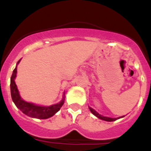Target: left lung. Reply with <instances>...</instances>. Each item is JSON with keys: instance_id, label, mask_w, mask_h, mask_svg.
I'll return each instance as SVG.
<instances>
[{"instance_id": "8db88e82", "label": "left lung", "mask_w": 151, "mask_h": 151, "mask_svg": "<svg viewBox=\"0 0 151 151\" xmlns=\"http://www.w3.org/2000/svg\"><path fill=\"white\" fill-rule=\"evenodd\" d=\"M88 108H89L90 111H91V113H92V114H94L96 117H97L98 118H99V119L103 120V121H106V122H114V121H116V120L119 119V118H122V117H124V116H122V117H105V116H103V115H101L99 114V113L97 112V111H96V110L93 109V108L90 107V106H88Z\"/></svg>"}]
</instances>
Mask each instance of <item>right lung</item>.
Wrapping results in <instances>:
<instances>
[{
	"instance_id": "right-lung-1",
	"label": "right lung",
	"mask_w": 151,
	"mask_h": 151,
	"mask_svg": "<svg viewBox=\"0 0 151 151\" xmlns=\"http://www.w3.org/2000/svg\"><path fill=\"white\" fill-rule=\"evenodd\" d=\"M21 59L18 61L15 70H13L12 75L11 77V96L12 99L15 103V105L22 111L24 114L27 115L28 117H33V118H37V119H47L52 117L53 115L56 114L62 106L63 105L65 101V93L63 94L62 100L58 103L52 104L51 106H41L37 105L35 103L27 102L22 99L19 94L17 85L15 84V78L17 75V66L19 63Z\"/></svg>"
}]
</instances>
